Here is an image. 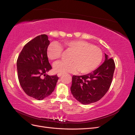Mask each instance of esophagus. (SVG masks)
<instances>
[{
  "mask_svg": "<svg viewBox=\"0 0 135 135\" xmlns=\"http://www.w3.org/2000/svg\"><path fill=\"white\" fill-rule=\"evenodd\" d=\"M63 74H62V73H58V74H57V76H58L59 77H60V76H62Z\"/></svg>",
  "mask_w": 135,
  "mask_h": 135,
  "instance_id": "obj_1",
  "label": "esophagus"
}]
</instances>
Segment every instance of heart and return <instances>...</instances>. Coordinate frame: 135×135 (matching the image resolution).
Returning <instances> with one entry per match:
<instances>
[{
    "mask_svg": "<svg viewBox=\"0 0 135 135\" xmlns=\"http://www.w3.org/2000/svg\"><path fill=\"white\" fill-rule=\"evenodd\" d=\"M62 46L66 52H72L70 62L59 61L54 65L55 73H73L79 71L81 74H88L95 70L103 59V52L97 46L83 40H67ZM62 48L57 43H51L47 48V55L49 60L59 59Z\"/></svg>",
    "mask_w": 135,
    "mask_h": 135,
    "instance_id": "b5f03b06",
    "label": "heart"
}]
</instances>
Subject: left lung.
<instances>
[{
  "label": "left lung",
  "mask_w": 135,
  "mask_h": 135,
  "mask_svg": "<svg viewBox=\"0 0 135 135\" xmlns=\"http://www.w3.org/2000/svg\"><path fill=\"white\" fill-rule=\"evenodd\" d=\"M105 56V61L95 70L84 75L72 77L71 92L81 104L95 103L109 90L115 70V63L107 55Z\"/></svg>",
  "instance_id": "8db88e82"
}]
</instances>
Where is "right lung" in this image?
Returning <instances> with one entry per match:
<instances>
[{
    "instance_id": "right-lung-1",
    "label": "right lung",
    "mask_w": 135,
    "mask_h": 135,
    "mask_svg": "<svg viewBox=\"0 0 135 135\" xmlns=\"http://www.w3.org/2000/svg\"><path fill=\"white\" fill-rule=\"evenodd\" d=\"M50 43L47 35L37 36L25 45L17 60L20 85L28 96L38 100L50 96L59 79L57 75H46L52 69L47 55Z\"/></svg>"
}]
</instances>
